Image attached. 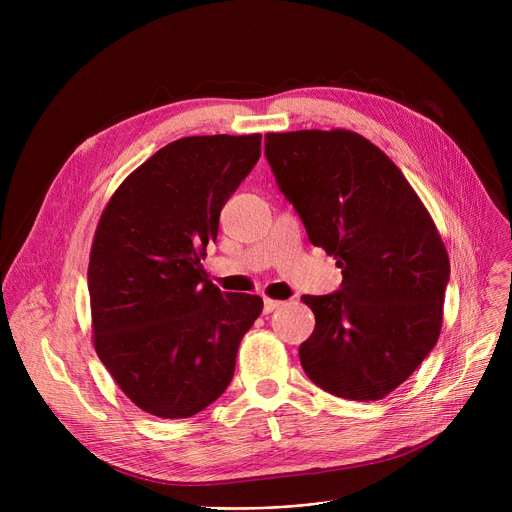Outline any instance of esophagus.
<instances>
[{
    "mask_svg": "<svg viewBox=\"0 0 512 512\" xmlns=\"http://www.w3.org/2000/svg\"><path fill=\"white\" fill-rule=\"evenodd\" d=\"M282 303L280 301H274V299H263V313L270 315L272 311H276Z\"/></svg>",
    "mask_w": 512,
    "mask_h": 512,
    "instance_id": "1",
    "label": "esophagus"
}]
</instances>
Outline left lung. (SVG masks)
I'll use <instances>...</instances> for the list:
<instances>
[{"label": "left lung", "mask_w": 512, "mask_h": 512, "mask_svg": "<svg viewBox=\"0 0 512 512\" xmlns=\"http://www.w3.org/2000/svg\"><path fill=\"white\" fill-rule=\"evenodd\" d=\"M265 157L309 240L342 270L340 290L303 297L315 330L299 348L301 365L334 396L380 400L442 330L450 261L432 215L394 161L357 132H267Z\"/></svg>", "instance_id": "8db88e82"}]
</instances>
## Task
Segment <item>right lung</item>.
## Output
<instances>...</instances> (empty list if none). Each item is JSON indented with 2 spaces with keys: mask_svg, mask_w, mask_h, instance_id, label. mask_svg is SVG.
<instances>
[{
  "mask_svg": "<svg viewBox=\"0 0 512 512\" xmlns=\"http://www.w3.org/2000/svg\"><path fill=\"white\" fill-rule=\"evenodd\" d=\"M259 155L261 134L178 139L101 213L87 274L95 351L149 415L193 417L220 398L261 315L257 294H222L201 265L222 207Z\"/></svg>",
  "mask_w": 512,
  "mask_h": 512,
  "instance_id": "add662e5",
  "label": "right lung"
}]
</instances>
